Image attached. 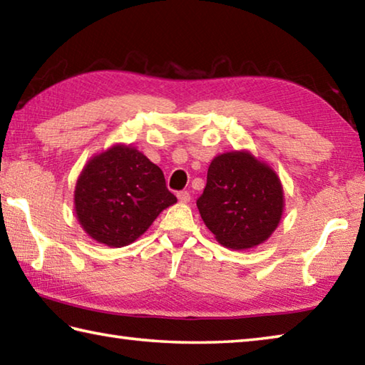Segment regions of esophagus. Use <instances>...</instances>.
<instances>
[{
	"mask_svg": "<svg viewBox=\"0 0 365 365\" xmlns=\"http://www.w3.org/2000/svg\"><path fill=\"white\" fill-rule=\"evenodd\" d=\"M177 199H178V201H180L182 204H187V202H190L191 196H190L188 191H180V192H177Z\"/></svg>",
	"mask_w": 365,
	"mask_h": 365,
	"instance_id": "obj_1",
	"label": "esophagus"
}]
</instances>
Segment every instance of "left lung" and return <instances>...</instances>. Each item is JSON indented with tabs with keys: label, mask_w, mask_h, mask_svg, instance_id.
Returning a JSON list of instances; mask_svg holds the SVG:
<instances>
[{
	"label": "left lung",
	"mask_w": 365,
	"mask_h": 365,
	"mask_svg": "<svg viewBox=\"0 0 365 365\" xmlns=\"http://www.w3.org/2000/svg\"><path fill=\"white\" fill-rule=\"evenodd\" d=\"M196 204L218 244L247 250L264 244L280 225L284 196L267 163L248 150H232L212 160Z\"/></svg>",
	"instance_id": "1"
}]
</instances>
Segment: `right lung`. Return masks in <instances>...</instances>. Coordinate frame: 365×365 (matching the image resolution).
Here are the masks:
<instances>
[{"instance_id":"obj_1","label":"right lung","mask_w":365,"mask_h":365,"mask_svg":"<svg viewBox=\"0 0 365 365\" xmlns=\"http://www.w3.org/2000/svg\"><path fill=\"white\" fill-rule=\"evenodd\" d=\"M175 202L163 170L138 148L125 144L90 158L74 190L78 225L93 240L110 248L133 244Z\"/></svg>"}]
</instances>
